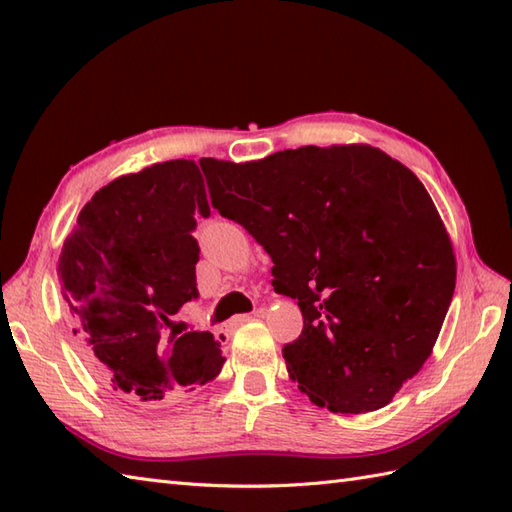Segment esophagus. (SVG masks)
I'll use <instances>...</instances> for the list:
<instances>
[{
  "mask_svg": "<svg viewBox=\"0 0 512 512\" xmlns=\"http://www.w3.org/2000/svg\"><path fill=\"white\" fill-rule=\"evenodd\" d=\"M262 310H255V312H250V314H239V317H233L231 321H228L226 323V330H222V332H233L235 328H239V325H242V323H246V321H253V319H257V317H262Z\"/></svg>",
  "mask_w": 512,
  "mask_h": 512,
  "instance_id": "34e87169",
  "label": "esophagus"
}]
</instances>
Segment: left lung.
<instances>
[{"label": "left lung", "instance_id": "1", "mask_svg": "<svg viewBox=\"0 0 512 512\" xmlns=\"http://www.w3.org/2000/svg\"><path fill=\"white\" fill-rule=\"evenodd\" d=\"M200 165L215 209L273 259L275 292L299 301L292 383L334 413L389 405L431 356L458 275L416 173L372 145Z\"/></svg>", "mask_w": 512, "mask_h": 512}]
</instances>
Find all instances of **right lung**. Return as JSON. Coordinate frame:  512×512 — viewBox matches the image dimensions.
<instances>
[{
  "instance_id": "obj_1",
  "label": "right lung",
  "mask_w": 512,
  "mask_h": 512,
  "mask_svg": "<svg viewBox=\"0 0 512 512\" xmlns=\"http://www.w3.org/2000/svg\"><path fill=\"white\" fill-rule=\"evenodd\" d=\"M209 213L195 160H167L105 184L65 237L57 273L72 332L129 407L173 405L222 372L211 332H162L200 297L191 233Z\"/></svg>"
}]
</instances>
